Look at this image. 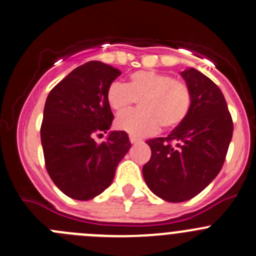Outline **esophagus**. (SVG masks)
<instances>
[{"mask_svg": "<svg viewBox=\"0 0 256 256\" xmlns=\"http://www.w3.org/2000/svg\"><path fill=\"white\" fill-rule=\"evenodd\" d=\"M130 143H132V144H136V143L140 142V140H137V138L133 137V136H130Z\"/></svg>", "mask_w": 256, "mask_h": 256, "instance_id": "obj_1", "label": "esophagus"}]
</instances>
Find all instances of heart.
Wrapping results in <instances>:
<instances>
[{
	"mask_svg": "<svg viewBox=\"0 0 256 256\" xmlns=\"http://www.w3.org/2000/svg\"><path fill=\"white\" fill-rule=\"evenodd\" d=\"M191 100L186 82L153 70L133 72L126 84L112 82L106 90V102L116 113L140 102V110L122 114L116 120L119 130L136 138L153 134L160 126L167 130L178 126L188 114Z\"/></svg>",
	"mask_w": 256,
	"mask_h": 256,
	"instance_id": "heart-1",
	"label": "heart"
}]
</instances>
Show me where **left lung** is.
<instances>
[{
	"label": "left lung",
	"instance_id": "obj_1",
	"mask_svg": "<svg viewBox=\"0 0 256 256\" xmlns=\"http://www.w3.org/2000/svg\"><path fill=\"white\" fill-rule=\"evenodd\" d=\"M181 75L191 90V108L166 138L147 140L152 154L142 170L150 191L168 202L187 201L211 184L222 168L234 130L220 88L194 68Z\"/></svg>",
	"mask_w": 256,
	"mask_h": 256
}]
</instances>
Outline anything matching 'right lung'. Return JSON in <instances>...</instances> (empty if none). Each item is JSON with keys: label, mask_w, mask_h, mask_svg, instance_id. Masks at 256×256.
Instances as JSON below:
<instances>
[{"label": "right lung", "mask_w": 256, "mask_h": 256, "mask_svg": "<svg viewBox=\"0 0 256 256\" xmlns=\"http://www.w3.org/2000/svg\"><path fill=\"white\" fill-rule=\"evenodd\" d=\"M120 70L100 62L80 65L52 88L41 124L45 166L58 188L74 200H92L110 186L118 163L130 148L128 134L106 133L113 113L106 102L108 86Z\"/></svg>", "instance_id": "obj_1"}]
</instances>
